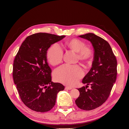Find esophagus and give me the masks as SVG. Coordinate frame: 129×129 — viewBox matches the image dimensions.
<instances>
[{
  "label": "esophagus",
  "instance_id": "obj_1",
  "mask_svg": "<svg viewBox=\"0 0 129 129\" xmlns=\"http://www.w3.org/2000/svg\"><path fill=\"white\" fill-rule=\"evenodd\" d=\"M72 89H73L72 87H65L66 90H71Z\"/></svg>",
  "mask_w": 129,
  "mask_h": 129
}]
</instances>
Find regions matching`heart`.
I'll use <instances>...</instances> for the list:
<instances>
[{
    "label": "heart",
    "instance_id": "heart-1",
    "mask_svg": "<svg viewBox=\"0 0 129 129\" xmlns=\"http://www.w3.org/2000/svg\"><path fill=\"white\" fill-rule=\"evenodd\" d=\"M66 49L76 53V61H79L84 66L91 63L94 56L92 47L85 45V42L79 39L73 38L66 41L64 43ZM63 52L56 45L50 46L47 50L46 57L50 64L57 66L63 60ZM83 70L79 66H64L54 72V78L60 83L73 86L83 76Z\"/></svg>",
    "mask_w": 129,
    "mask_h": 129
}]
</instances>
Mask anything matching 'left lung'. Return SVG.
I'll return each instance as SVG.
<instances>
[{
    "label": "left lung",
    "instance_id": "obj_1",
    "mask_svg": "<svg viewBox=\"0 0 129 129\" xmlns=\"http://www.w3.org/2000/svg\"><path fill=\"white\" fill-rule=\"evenodd\" d=\"M90 41L94 48L92 67L82 80L86 87L78 89L80 96L75 100L82 110H91L102 105L107 100L115 82L117 70L116 57L109 43L93 33L79 36ZM88 85L91 89H88Z\"/></svg>",
    "mask_w": 129,
    "mask_h": 129
}]
</instances>
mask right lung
<instances>
[{
  "label": "right lung",
  "instance_id": "obj_1",
  "mask_svg": "<svg viewBox=\"0 0 129 129\" xmlns=\"http://www.w3.org/2000/svg\"><path fill=\"white\" fill-rule=\"evenodd\" d=\"M65 36L38 33L27 37L15 57L13 78L24 104L37 112L51 110L57 93L64 89L60 83L52 81V69L46 57L47 50Z\"/></svg>",
  "mask_w": 129,
  "mask_h": 129
}]
</instances>
